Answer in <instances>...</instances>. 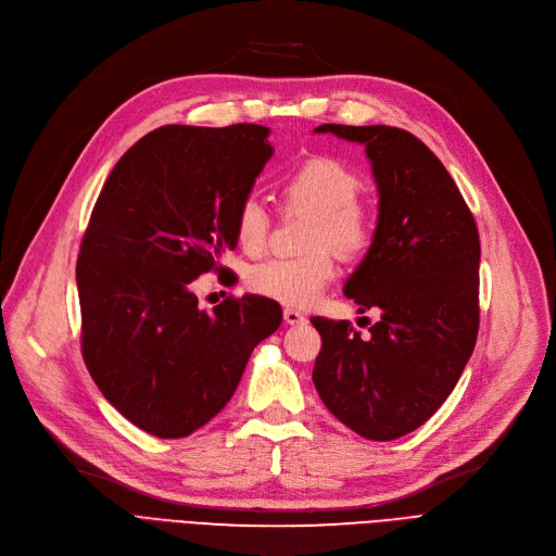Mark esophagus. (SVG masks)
I'll return each instance as SVG.
<instances>
[{
    "mask_svg": "<svg viewBox=\"0 0 556 556\" xmlns=\"http://www.w3.org/2000/svg\"><path fill=\"white\" fill-rule=\"evenodd\" d=\"M283 319H286V325H304L306 315L300 313L298 308H283Z\"/></svg>",
    "mask_w": 556,
    "mask_h": 556,
    "instance_id": "34e87169",
    "label": "esophagus"
}]
</instances>
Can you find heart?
Segmentation results:
<instances>
[{
	"mask_svg": "<svg viewBox=\"0 0 556 556\" xmlns=\"http://www.w3.org/2000/svg\"><path fill=\"white\" fill-rule=\"evenodd\" d=\"M363 178L358 170L338 157L313 155L290 168L279 180L283 212H308L304 248L313 250L293 258H270L248 270L245 283L252 293L286 306L306 308L336 277L340 256L363 254L374 237V220L365 202L358 200ZM233 237L248 254H261L270 239V214L254 198H245L233 218Z\"/></svg>",
	"mask_w": 556,
	"mask_h": 556,
	"instance_id": "1",
	"label": "heart"
}]
</instances>
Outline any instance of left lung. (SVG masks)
Segmentation results:
<instances>
[{
    "instance_id": "8db88e82",
    "label": "left lung",
    "mask_w": 556,
    "mask_h": 556,
    "mask_svg": "<svg viewBox=\"0 0 556 556\" xmlns=\"http://www.w3.org/2000/svg\"><path fill=\"white\" fill-rule=\"evenodd\" d=\"M358 141L378 187L374 241L344 295L381 311L361 338L346 319L311 317L323 336L313 383L344 426L390 442L426 424L457 386L480 327V237L451 173L392 126L325 124Z\"/></svg>"
}]
</instances>
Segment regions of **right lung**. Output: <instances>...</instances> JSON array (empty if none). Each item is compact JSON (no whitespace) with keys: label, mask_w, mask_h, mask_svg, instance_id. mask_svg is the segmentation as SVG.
I'll list each match as a JSON object with an SVG mask.
<instances>
[{"label":"right lung","mask_w":556,"mask_h":556,"mask_svg":"<svg viewBox=\"0 0 556 556\" xmlns=\"http://www.w3.org/2000/svg\"><path fill=\"white\" fill-rule=\"evenodd\" d=\"M270 130L162 126L116 162L80 241V352L137 428L178 440L214 419L252 349L281 325L268 298L198 308L191 281L227 273L233 218L273 157Z\"/></svg>","instance_id":"1"}]
</instances>
